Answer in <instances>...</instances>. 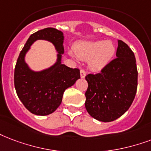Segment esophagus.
Returning <instances> with one entry per match:
<instances>
[{"mask_svg": "<svg viewBox=\"0 0 151 151\" xmlns=\"http://www.w3.org/2000/svg\"><path fill=\"white\" fill-rule=\"evenodd\" d=\"M80 75H81V78H85V77H86V71L84 70H81Z\"/></svg>", "mask_w": 151, "mask_h": 151, "instance_id": "34e87169", "label": "esophagus"}]
</instances>
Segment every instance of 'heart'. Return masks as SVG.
I'll use <instances>...</instances> for the list:
<instances>
[{
  "mask_svg": "<svg viewBox=\"0 0 151 151\" xmlns=\"http://www.w3.org/2000/svg\"><path fill=\"white\" fill-rule=\"evenodd\" d=\"M116 47L111 41H84L76 45L74 53L80 59L88 60L92 70L100 71L112 59Z\"/></svg>",
  "mask_w": 151,
  "mask_h": 151,
  "instance_id": "b5f03b06",
  "label": "heart"
}]
</instances>
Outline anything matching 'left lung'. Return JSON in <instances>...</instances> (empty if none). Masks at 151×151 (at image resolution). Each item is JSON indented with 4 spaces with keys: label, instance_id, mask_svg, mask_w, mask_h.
<instances>
[{
    "label": "left lung",
    "instance_id": "obj_1",
    "mask_svg": "<svg viewBox=\"0 0 151 151\" xmlns=\"http://www.w3.org/2000/svg\"><path fill=\"white\" fill-rule=\"evenodd\" d=\"M116 57L100 73L86 77V109L99 121L118 119L128 110L136 94V60L133 51L122 40H118Z\"/></svg>",
    "mask_w": 151,
    "mask_h": 151
}]
</instances>
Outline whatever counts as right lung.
Masks as SVG:
<instances>
[{"label": "right lung", "mask_w": 151, "mask_h": 151, "mask_svg": "<svg viewBox=\"0 0 151 151\" xmlns=\"http://www.w3.org/2000/svg\"><path fill=\"white\" fill-rule=\"evenodd\" d=\"M52 42L58 51L56 63L42 71L31 70L25 63V55L32 43L36 40ZM64 36L61 31L47 27L30 35L19 53L14 72V85L24 107L32 113L47 116L56 110L62 103L64 92L80 78V70L62 64Z\"/></svg>", "instance_id": "1"}]
</instances>
